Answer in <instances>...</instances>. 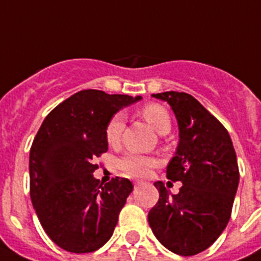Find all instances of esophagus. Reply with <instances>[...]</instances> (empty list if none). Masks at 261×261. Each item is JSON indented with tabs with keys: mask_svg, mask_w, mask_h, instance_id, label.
Listing matches in <instances>:
<instances>
[{
	"mask_svg": "<svg viewBox=\"0 0 261 261\" xmlns=\"http://www.w3.org/2000/svg\"><path fill=\"white\" fill-rule=\"evenodd\" d=\"M142 181H136V186H140V185H142Z\"/></svg>",
	"mask_w": 261,
	"mask_h": 261,
	"instance_id": "34e87169",
	"label": "esophagus"
}]
</instances>
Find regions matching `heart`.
Masks as SVG:
<instances>
[{
    "mask_svg": "<svg viewBox=\"0 0 261 261\" xmlns=\"http://www.w3.org/2000/svg\"><path fill=\"white\" fill-rule=\"evenodd\" d=\"M141 115L159 135H166L169 132L171 118H169L168 111L163 106L156 103H149L141 110ZM124 126H125V116H124L123 112H118L110 119L106 125V130H105L106 140L110 145H118L120 142ZM156 163L158 162L154 158L143 156V155L130 152V154H126L121 158L120 162H119V167L128 176L143 177V176L149 174L150 169L156 166Z\"/></svg>",
    "mask_w": 261,
    "mask_h": 261,
    "instance_id": "obj_1",
    "label": "heart"
}]
</instances>
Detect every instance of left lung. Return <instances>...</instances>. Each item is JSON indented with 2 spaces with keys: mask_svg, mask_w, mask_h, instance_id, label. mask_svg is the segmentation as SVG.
Listing matches in <instances>:
<instances>
[{
  "mask_svg": "<svg viewBox=\"0 0 261 261\" xmlns=\"http://www.w3.org/2000/svg\"><path fill=\"white\" fill-rule=\"evenodd\" d=\"M152 97L167 102L177 119L180 140L167 177L182 186L173 195L162 181L154 184L159 200L150 210L149 224L164 247L191 256L208 248L228 225L240 182L237 155L228 130L193 95Z\"/></svg>",
  "mask_w": 261,
  "mask_h": 261,
  "instance_id": "obj_1",
  "label": "left lung"
}]
</instances>
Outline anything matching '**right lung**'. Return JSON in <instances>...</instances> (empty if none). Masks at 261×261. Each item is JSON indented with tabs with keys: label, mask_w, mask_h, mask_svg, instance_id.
<instances>
[{
	"label": "right lung",
	"mask_w": 261,
	"mask_h": 261,
	"mask_svg": "<svg viewBox=\"0 0 261 261\" xmlns=\"http://www.w3.org/2000/svg\"><path fill=\"white\" fill-rule=\"evenodd\" d=\"M141 95L75 93L42 121L30 151L33 208L53 242L73 254L93 252L111 238L132 193L128 178L102 185L93 160L107 151L106 125L119 110Z\"/></svg>",
	"instance_id": "right-lung-1"
}]
</instances>
